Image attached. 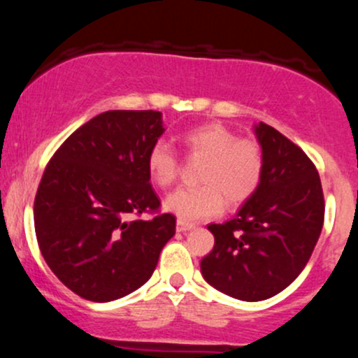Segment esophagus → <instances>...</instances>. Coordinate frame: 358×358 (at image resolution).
<instances>
[{
	"instance_id": "1",
	"label": "esophagus",
	"mask_w": 358,
	"mask_h": 358,
	"mask_svg": "<svg viewBox=\"0 0 358 358\" xmlns=\"http://www.w3.org/2000/svg\"><path fill=\"white\" fill-rule=\"evenodd\" d=\"M192 229H195V225L193 224H188V222H183V220H176V232H187V231H192Z\"/></svg>"
}]
</instances>
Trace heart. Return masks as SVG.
Wrapping results in <instances>:
<instances>
[{
  "instance_id": "b5f03b06",
  "label": "heart",
  "mask_w": 358,
  "mask_h": 358,
  "mask_svg": "<svg viewBox=\"0 0 358 358\" xmlns=\"http://www.w3.org/2000/svg\"><path fill=\"white\" fill-rule=\"evenodd\" d=\"M182 143L192 156L205 158L202 187L178 188L165 200V208L183 222L220 215L225 200L231 207L248 202L261 185L264 156L252 138H237L222 122H205L185 131ZM148 173L158 187H170L178 176V156L165 141H156L146 156Z\"/></svg>"
}]
</instances>
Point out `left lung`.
I'll return each instance as SVG.
<instances>
[{
  "label": "left lung",
  "mask_w": 358,
  "mask_h": 358,
  "mask_svg": "<svg viewBox=\"0 0 358 358\" xmlns=\"http://www.w3.org/2000/svg\"><path fill=\"white\" fill-rule=\"evenodd\" d=\"M264 171L234 219L210 224L213 249L200 262L208 285L242 301L281 293L310 261L324 219L322 182L301 148L264 122L254 127Z\"/></svg>",
  "instance_id": "left-lung-1"
}]
</instances>
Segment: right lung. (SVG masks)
Instances as JSON below:
<instances>
[{
    "instance_id": "obj_1",
    "label": "right lung",
    "mask_w": 358,
    "mask_h": 358,
    "mask_svg": "<svg viewBox=\"0 0 358 358\" xmlns=\"http://www.w3.org/2000/svg\"><path fill=\"white\" fill-rule=\"evenodd\" d=\"M165 133L158 110H108L80 126L45 168L35 196V232L45 262L89 301L141 287L175 236L176 219L158 213L146 156Z\"/></svg>"
}]
</instances>
